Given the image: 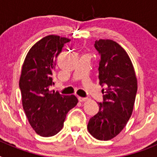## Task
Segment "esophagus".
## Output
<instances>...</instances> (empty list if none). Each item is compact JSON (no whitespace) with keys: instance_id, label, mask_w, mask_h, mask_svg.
Here are the masks:
<instances>
[{"instance_id":"esophagus-1","label":"esophagus","mask_w":157,"mask_h":157,"mask_svg":"<svg viewBox=\"0 0 157 157\" xmlns=\"http://www.w3.org/2000/svg\"><path fill=\"white\" fill-rule=\"evenodd\" d=\"M78 101H80V102H84V101H87L89 100V98H81V97H78Z\"/></svg>"}]
</instances>
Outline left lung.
Listing matches in <instances>:
<instances>
[{
	"instance_id": "obj_1",
	"label": "left lung",
	"mask_w": 157,
	"mask_h": 157,
	"mask_svg": "<svg viewBox=\"0 0 157 157\" xmlns=\"http://www.w3.org/2000/svg\"><path fill=\"white\" fill-rule=\"evenodd\" d=\"M100 53L98 78L103 90V103L99 112L89 121L87 129L96 139L114 138L126 127L132 115L138 80L133 63L125 49L109 39L97 40L94 44Z\"/></svg>"
}]
</instances>
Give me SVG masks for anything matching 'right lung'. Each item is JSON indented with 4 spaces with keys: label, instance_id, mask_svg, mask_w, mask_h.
<instances>
[{
    "label": "right lung",
    "instance_id": "add662e5",
    "mask_svg": "<svg viewBox=\"0 0 157 157\" xmlns=\"http://www.w3.org/2000/svg\"><path fill=\"white\" fill-rule=\"evenodd\" d=\"M70 41L54 34L43 37L30 48L22 66V105L29 123L41 137H52L59 132L66 115L78 103L75 95H61L48 90L54 84L56 58Z\"/></svg>",
    "mask_w": 157,
    "mask_h": 157
}]
</instances>
